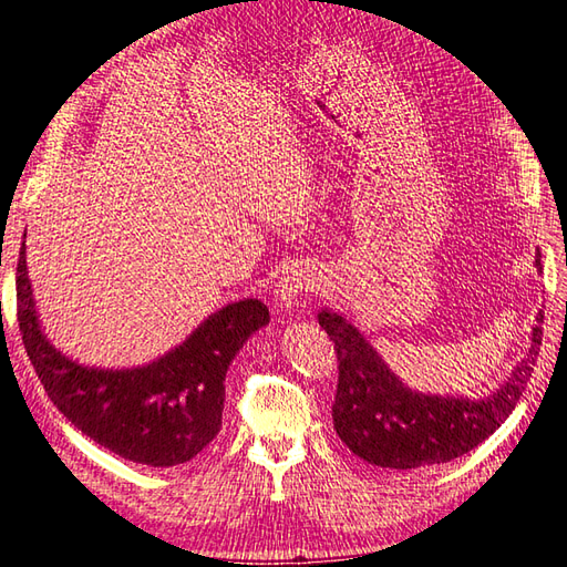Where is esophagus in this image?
Wrapping results in <instances>:
<instances>
[{
	"label": "esophagus",
	"mask_w": 567,
	"mask_h": 567,
	"mask_svg": "<svg viewBox=\"0 0 567 567\" xmlns=\"http://www.w3.org/2000/svg\"><path fill=\"white\" fill-rule=\"evenodd\" d=\"M307 286H310V279H307V271L302 267H290L284 271L281 281L277 284V300L284 310H293Z\"/></svg>",
	"instance_id": "34e87169"
}]
</instances>
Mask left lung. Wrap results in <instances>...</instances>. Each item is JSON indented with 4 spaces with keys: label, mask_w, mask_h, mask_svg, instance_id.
Listing matches in <instances>:
<instances>
[{
    "label": "left lung",
    "mask_w": 567,
    "mask_h": 567,
    "mask_svg": "<svg viewBox=\"0 0 567 567\" xmlns=\"http://www.w3.org/2000/svg\"><path fill=\"white\" fill-rule=\"evenodd\" d=\"M535 267L542 271L539 252ZM317 319L338 352L333 404L338 437L373 466L411 471L468 454L508 419L537 362L544 312L539 310L537 323L532 326V346L525 359L504 385L483 400L411 390L346 317L321 310Z\"/></svg>",
    "instance_id": "left-lung-1"
}]
</instances>
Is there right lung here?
Wrapping results in <instances>:
<instances>
[{
  "label": "right lung",
  "instance_id": "add662e5",
  "mask_svg": "<svg viewBox=\"0 0 567 567\" xmlns=\"http://www.w3.org/2000/svg\"><path fill=\"white\" fill-rule=\"evenodd\" d=\"M16 274L25 352L49 400L78 431L153 468L186 463L208 447L221 427L227 369L244 342L269 323L267 305L255 298L225 305L146 367L94 369L61 354L42 333L25 241Z\"/></svg>",
  "mask_w": 567,
  "mask_h": 567
}]
</instances>
